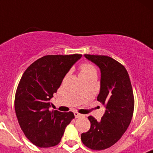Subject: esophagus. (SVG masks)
<instances>
[{"mask_svg": "<svg viewBox=\"0 0 153 153\" xmlns=\"http://www.w3.org/2000/svg\"><path fill=\"white\" fill-rule=\"evenodd\" d=\"M74 116H75L76 118H79V117H81L83 115L79 114V113H77V112H74Z\"/></svg>", "mask_w": 153, "mask_h": 153, "instance_id": "esophagus-1", "label": "esophagus"}]
</instances>
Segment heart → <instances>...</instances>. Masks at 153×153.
<instances>
[{"instance_id": "obj_1", "label": "heart", "mask_w": 153, "mask_h": 153, "mask_svg": "<svg viewBox=\"0 0 153 153\" xmlns=\"http://www.w3.org/2000/svg\"><path fill=\"white\" fill-rule=\"evenodd\" d=\"M97 74V70L93 64H91V63H83L80 66L79 76L89 75V74Z\"/></svg>"}]
</instances>
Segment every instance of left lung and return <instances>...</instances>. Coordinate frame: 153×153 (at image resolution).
<instances>
[{"label":"left lung","mask_w":153,"mask_h":153,"mask_svg":"<svg viewBox=\"0 0 153 153\" xmlns=\"http://www.w3.org/2000/svg\"><path fill=\"white\" fill-rule=\"evenodd\" d=\"M100 70V89L97 100L106 107L101 120L89 117L90 129L81 140L93 150L112 146L129 127L134 109V98L129 74L121 63L107 56L85 54Z\"/></svg>","instance_id":"8db88e82"}]
</instances>
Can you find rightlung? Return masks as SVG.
Returning a JSON list of instances; mask_svg holds the SVG:
<instances>
[{"mask_svg":"<svg viewBox=\"0 0 153 153\" xmlns=\"http://www.w3.org/2000/svg\"><path fill=\"white\" fill-rule=\"evenodd\" d=\"M81 54L47 55L25 70L16 92L14 107L21 129L40 148L54 146L74 118L72 112L50 110L51 99Z\"/></svg>","mask_w":153,"mask_h":153,"instance_id":"obj_1","label":"right lung"}]
</instances>
